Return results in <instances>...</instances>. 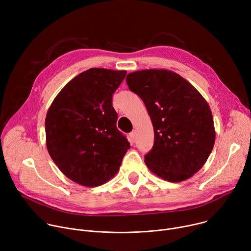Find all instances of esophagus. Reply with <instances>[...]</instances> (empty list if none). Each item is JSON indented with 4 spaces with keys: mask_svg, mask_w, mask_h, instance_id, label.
<instances>
[{
    "mask_svg": "<svg viewBox=\"0 0 251 251\" xmlns=\"http://www.w3.org/2000/svg\"><path fill=\"white\" fill-rule=\"evenodd\" d=\"M135 138H136V132L133 131V132H131V133L129 134V139H130L131 142H134V141H135Z\"/></svg>",
    "mask_w": 251,
    "mask_h": 251,
    "instance_id": "34e87169",
    "label": "esophagus"
}]
</instances>
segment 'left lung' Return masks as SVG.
I'll use <instances>...</instances> for the list:
<instances>
[{"instance_id":"8db88e82","label":"left lung","mask_w":251,"mask_h":251,"mask_svg":"<svg viewBox=\"0 0 251 251\" xmlns=\"http://www.w3.org/2000/svg\"><path fill=\"white\" fill-rule=\"evenodd\" d=\"M126 82L145 103L154 127L147 167L168 182L188 180L204 165L216 140L207 102L189 81L167 69L135 71Z\"/></svg>"}]
</instances>
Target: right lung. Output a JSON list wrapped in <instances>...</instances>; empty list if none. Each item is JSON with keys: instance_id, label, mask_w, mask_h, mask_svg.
Listing matches in <instances>:
<instances>
[{"instance_id": "1", "label": "right lung", "mask_w": 251, "mask_h": 251, "mask_svg": "<svg viewBox=\"0 0 251 251\" xmlns=\"http://www.w3.org/2000/svg\"><path fill=\"white\" fill-rule=\"evenodd\" d=\"M125 70L90 68L56 95L46 117L50 156L71 181L97 187L113 177L130 148L117 129L112 95Z\"/></svg>"}]
</instances>
